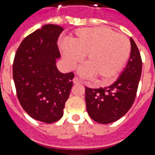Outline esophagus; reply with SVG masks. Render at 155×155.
<instances>
[{
  "label": "esophagus",
  "mask_w": 155,
  "mask_h": 155,
  "mask_svg": "<svg viewBox=\"0 0 155 155\" xmlns=\"http://www.w3.org/2000/svg\"><path fill=\"white\" fill-rule=\"evenodd\" d=\"M73 82H74V84H80V83H81L80 80H79L78 78H77V77H74V78Z\"/></svg>",
  "instance_id": "34e87169"
}]
</instances>
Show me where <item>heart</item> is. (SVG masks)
Returning a JSON list of instances; mask_svg holds the SVG:
<instances>
[{"label": "heart", "mask_w": 155, "mask_h": 155, "mask_svg": "<svg viewBox=\"0 0 155 155\" xmlns=\"http://www.w3.org/2000/svg\"><path fill=\"white\" fill-rule=\"evenodd\" d=\"M59 48L67 68L71 70L87 55V65L80 69L81 75L84 78L94 75L104 83H109L116 78L131 51L127 37L103 26L77 30L72 40H60Z\"/></svg>", "instance_id": "b5f03b06"}]
</instances>
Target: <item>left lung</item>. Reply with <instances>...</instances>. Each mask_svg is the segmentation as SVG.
<instances>
[{
    "label": "left lung",
    "mask_w": 155,
    "mask_h": 155,
    "mask_svg": "<svg viewBox=\"0 0 155 155\" xmlns=\"http://www.w3.org/2000/svg\"><path fill=\"white\" fill-rule=\"evenodd\" d=\"M131 51L126 68L112 85L99 88L85 87V102L88 115L98 124L118 120L134 103L141 76L142 61L136 43L130 38Z\"/></svg>",
    "instance_id": "obj_1"
}]
</instances>
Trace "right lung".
Instances as JSON below:
<instances>
[{
  "mask_svg": "<svg viewBox=\"0 0 155 155\" xmlns=\"http://www.w3.org/2000/svg\"><path fill=\"white\" fill-rule=\"evenodd\" d=\"M63 30L57 25H45L25 38L14 59L19 102L31 118L46 124L62 117L73 86V72L61 73L56 65L61 57L57 40Z\"/></svg>",
  "mask_w": 155,
  "mask_h": 155,
  "instance_id": "obj_1",
  "label": "right lung"
}]
</instances>
